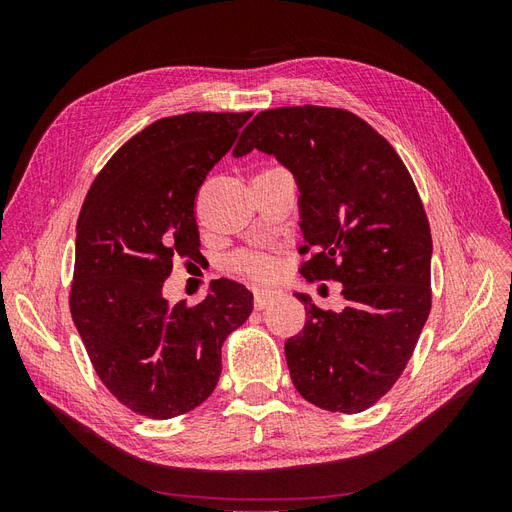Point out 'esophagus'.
I'll return each instance as SVG.
<instances>
[{
	"instance_id": "esophagus-1",
	"label": "esophagus",
	"mask_w": 512,
	"mask_h": 512,
	"mask_svg": "<svg viewBox=\"0 0 512 512\" xmlns=\"http://www.w3.org/2000/svg\"><path fill=\"white\" fill-rule=\"evenodd\" d=\"M275 297H277L275 290H267V288L256 290L254 292V307L256 309H265L267 305H271L275 301Z\"/></svg>"
}]
</instances>
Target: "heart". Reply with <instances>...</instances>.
<instances>
[{
  "label": "heart",
  "mask_w": 512,
  "mask_h": 512,
  "mask_svg": "<svg viewBox=\"0 0 512 512\" xmlns=\"http://www.w3.org/2000/svg\"><path fill=\"white\" fill-rule=\"evenodd\" d=\"M230 269L254 280H265L275 273V260L262 252H241L230 258Z\"/></svg>",
  "instance_id": "b5f03b06"
}]
</instances>
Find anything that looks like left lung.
I'll return each instance as SVG.
<instances>
[{"mask_svg": "<svg viewBox=\"0 0 512 512\" xmlns=\"http://www.w3.org/2000/svg\"><path fill=\"white\" fill-rule=\"evenodd\" d=\"M252 149L286 166L299 188L301 273L344 286L346 307L307 312L286 339L290 378L309 404L363 412L406 369L431 307V232L408 168L367 121L342 108L262 111L232 156Z\"/></svg>", "mask_w": 512, "mask_h": 512, "instance_id": "1", "label": "left lung"}]
</instances>
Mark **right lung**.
<instances>
[{"instance_id": "right-lung-1", "label": "right lung", "mask_w": 512, "mask_h": 512, "mask_svg": "<svg viewBox=\"0 0 512 512\" xmlns=\"http://www.w3.org/2000/svg\"><path fill=\"white\" fill-rule=\"evenodd\" d=\"M252 113L153 121L106 162L76 222L70 312L96 374L123 406L166 421L194 410L222 374V344L254 294L213 282L194 307L168 305L173 260L200 256L194 198Z\"/></svg>"}]
</instances>
